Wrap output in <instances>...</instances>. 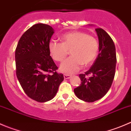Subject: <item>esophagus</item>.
<instances>
[{"label":"esophagus","mask_w":131,"mask_h":131,"mask_svg":"<svg viewBox=\"0 0 131 131\" xmlns=\"http://www.w3.org/2000/svg\"><path fill=\"white\" fill-rule=\"evenodd\" d=\"M71 77L70 75H68V74H64V79H68Z\"/></svg>","instance_id":"obj_1"}]
</instances>
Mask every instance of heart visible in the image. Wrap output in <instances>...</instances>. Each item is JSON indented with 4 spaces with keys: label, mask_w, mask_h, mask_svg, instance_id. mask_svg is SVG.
Segmentation results:
<instances>
[{
    "label": "heart",
    "mask_w": 131,
    "mask_h": 131,
    "mask_svg": "<svg viewBox=\"0 0 131 131\" xmlns=\"http://www.w3.org/2000/svg\"><path fill=\"white\" fill-rule=\"evenodd\" d=\"M61 43L52 40L49 43V51L56 61H62L70 51L71 56L61 63L60 70L65 73L79 71L82 65L87 66L94 61L99 50L97 39L84 31H73L61 37Z\"/></svg>",
    "instance_id": "b5f03b06"
}]
</instances>
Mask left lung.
Listing matches in <instances>:
<instances>
[{"instance_id": "left-lung-1", "label": "left lung", "mask_w": 131, "mask_h": 131, "mask_svg": "<svg viewBox=\"0 0 131 131\" xmlns=\"http://www.w3.org/2000/svg\"><path fill=\"white\" fill-rule=\"evenodd\" d=\"M99 39V54L90 69L80 74L81 84L74 89L77 97L85 102H94L109 91L115 73L117 57L114 42L102 28L95 29Z\"/></svg>"}]
</instances>
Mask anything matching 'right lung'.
<instances>
[{"label":"right lung","instance_id":"1","mask_svg":"<svg viewBox=\"0 0 131 131\" xmlns=\"http://www.w3.org/2000/svg\"><path fill=\"white\" fill-rule=\"evenodd\" d=\"M54 33L48 25H33L21 37L16 49L17 78L26 94L38 102L52 100L64 80L49 51Z\"/></svg>","mask_w":131,"mask_h":131}]
</instances>
